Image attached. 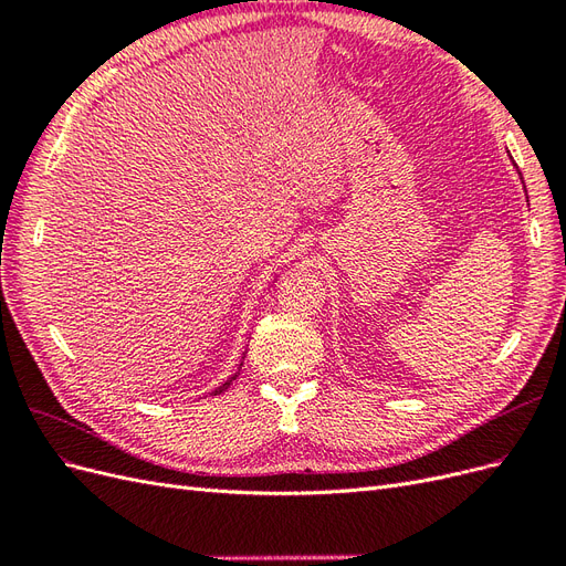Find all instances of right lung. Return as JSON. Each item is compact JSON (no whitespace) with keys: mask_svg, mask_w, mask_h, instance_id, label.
Returning a JSON list of instances; mask_svg holds the SVG:
<instances>
[{"mask_svg":"<svg viewBox=\"0 0 566 566\" xmlns=\"http://www.w3.org/2000/svg\"><path fill=\"white\" fill-rule=\"evenodd\" d=\"M241 366H243V364H241ZM233 380H235V375H233V378H229V380H227L224 385H219V387L214 389V394H221V391H227V389H229V385H231Z\"/></svg>","mask_w":566,"mask_h":566,"instance_id":"obj_1","label":"right lung"}]
</instances>
